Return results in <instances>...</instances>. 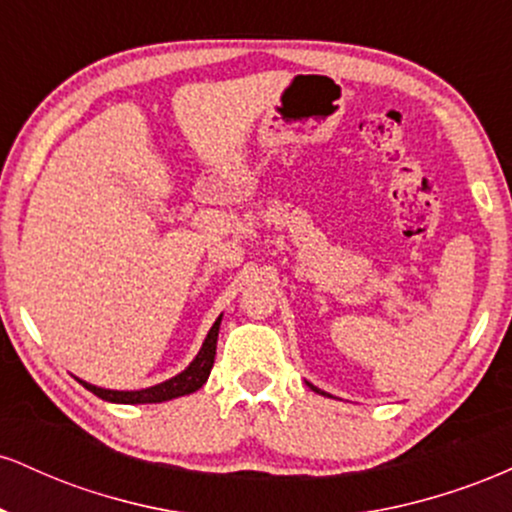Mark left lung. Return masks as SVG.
I'll use <instances>...</instances> for the list:
<instances>
[{"mask_svg":"<svg viewBox=\"0 0 512 512\" xmlns=\"http://www.w3.org/2000/svg\"><path fill=\"white\" fill-rule=\"evenodd\" d=\"M310 387H313V385H310ZM313 390H315V392H320V390H317V387H313ZM322 395H325V392H322Z\"/></svg>","mask_w":512,"mask_h":512,"instance_id":"obj_1","label":"left lung"}]
</instances>
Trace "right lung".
<instances>
[{"label": "right lung", "instance_id": "right-lung-1", "mask_svg": "<svg viewBox=\"0 0 512 512\" xmlns=\"http://www.w3.org/2000/svg\"><path fill=\"white\" fill-rule=\"evenodd\" d=\"M219 325H221V317L214 322L211 327L207 339H204L202 349L195 361L190 363L180 375L175 378L166 380V383L154 385V387H146V390H137V392H117V390H103V387L96 385H88L84 380H79L86 390H91L93 395L105 399V402H117V404H154V402H166V399L173 397H182V395H190L207 383L211 366H214V356H216V337H219Z\"/></svg>", "mask_w": 512, "mask_h": 512}]
</instances>
